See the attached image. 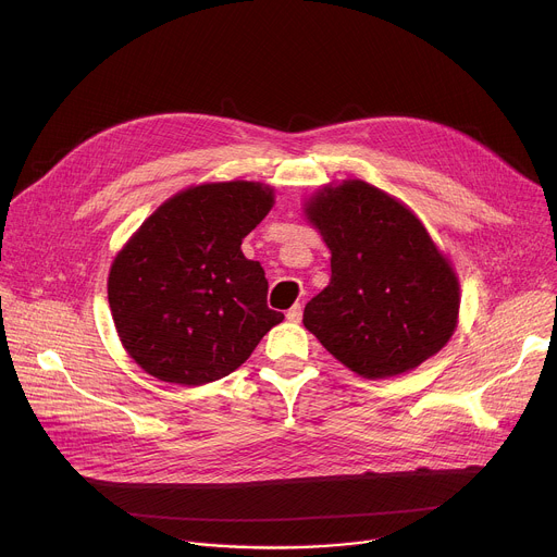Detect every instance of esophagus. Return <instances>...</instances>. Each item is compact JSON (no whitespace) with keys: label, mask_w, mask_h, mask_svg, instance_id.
Instances as JSON below:
<instances>
[{"label":"esophagus","mask_w":557,"mask_h":557,"mask_svg":"<svg viewBox=\"0 0 557 557\" xmlns=\"http://www.w3.org/2000/svg\"><path fill=\"white\" fill-rule=\"evenodd\" d=\"M286 320L293 322V324H297V322L301 320V306H299V304H295L293 308L286 310Z\"/></svg>","instance_id":"34e87169"}]
</instances>
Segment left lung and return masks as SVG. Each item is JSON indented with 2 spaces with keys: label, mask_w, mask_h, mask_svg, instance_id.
<instances>
[{
  "label": "left lung",
  "mask_w": 557,
  "mask_h": 557,
  "mask_svg": "<svg viewBox=\"0 0 557 557\" xmlns=\"http://www.w3.org/2000/svg\"><path fill=\"white\" fill-rule=\"evenodd\" d=\"M331 249V284L304 308V326L366 379L404 374L454 335L460 288L423 222L363 183L324 187L306 205Z\"/></svg>",
  "instance_id": "8db88e82"
}]
</instances>
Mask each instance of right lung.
I'll use <instances>...</instances> for the list:
<instances>
[{"label":"right lung","mask_w":557,"mask_h":557,"mask_svg":"<svg viewBox=\"0 0 557 557\" xmlns=\"http://www.w3.org/2000/svg\"><path fill=\"white\" fill-rule=\"evenodd\" d=\"M273 189L231 181L189 187L158 207L114 258L108 301L127 355L151 376L202 385L240 368L284 314L243 240Z\"/></svg>","instance_id":"1"}]
</instances>
